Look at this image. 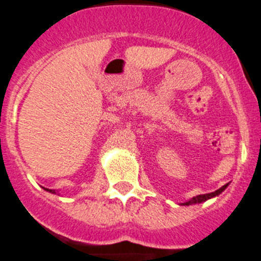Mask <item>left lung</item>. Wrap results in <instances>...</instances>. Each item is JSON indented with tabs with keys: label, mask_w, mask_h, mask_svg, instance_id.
<instances>
[{
	"label": "left lung",
	"mask_w": 261,
	"mask_h": 261,
	"mask_svg": "<svg viewBox=\"0 0 261 261\" xmlns=\"http://www.w3.org/2000/svg\"><path fill=\"white\" fill-rule=\"evenodd\" d=\"M227 186H228V184H226V185H224V186H222V188H220V189H218V190L213 191V193H208V194H200V195H197V197L191 198V199L189 200V202H186V203H184V204H186V206H189V204L200 203V202H204V200L210 199V198L217 197V195H219L220 193H222V191H223L224 189L227 188Z\"/></svg>",
	"instance_id": "left-lung-1"
}]
</instances>
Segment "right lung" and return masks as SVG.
<instances>
[{"label":"right lung","mask_w":261,"mask_h":261,"mask_svg":"<svg viewBox=\"0 0 261 261\" xmlns=\"http://www.w3.org/2000/svg\"><path fill=\"white\" fill-rule=\"evenodd\" d=\"M46 190L50 191V193H54V194H55V190H50V189H46Z\"/></svg>","instance_id":"obj_1"}]
</instances>
